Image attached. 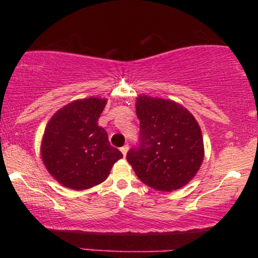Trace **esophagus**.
Wrapping results in <instances>:
<instances>
[{
  "instance_id": "1",
  "label": "esophagus",
  "mask_w": 258,
  "mask_h": 258,
  "mask_svg": "<svg viewBox=\"0 0 258 258\" xmlns=\"http://www.w3.org/2000/svg\"><path fill=\"white\" fill-rule=\"evenodd\" d=\"M128 149H129V146H128V144H125L124 147H122V148H121V151H122L123 156H125L126 153H128Z\"/></svg>"
}]
</instances>
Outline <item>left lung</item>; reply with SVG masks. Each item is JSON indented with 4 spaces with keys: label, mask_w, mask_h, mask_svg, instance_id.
<instances>
[{
    "label": "left lung",
    "mask_w": 258,
    "mask_h": 258,
    "mask_svg": "<svg viewBox=\"0 0 258 258\" xmlns=\"http://www.w3.org/2000/svg\"><path fill=\"white\" fill-rule=\"evenodd\" d=\"M140 144L126 160L144 184L160 191L191 181L204 157L203 137L195 117L174 101L140 95L136 98Z\"/></svg>",
    "instance_id": "left-lung-1"
}]
</instances>
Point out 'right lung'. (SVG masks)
Returning a JSON list of instances; mask_svg holds the SVG:
<instances>
[{
	"label": "right lung",
	"mask_w": 258,
	"mask_h": 258,
	"mask_svg": "<svg viewBox=\"0 0 258 258\" xmlns=\"http://www.w3.org/2000/svg\"><path fill=\"white\" fill-rule=\"evenodd\" d=\"M105 98L73 101L59 109L45 126L41 143L43 163L58 183L74 190L93 188L105 181L123 155L110 146L98 126Z\"/></svg>",
	"instance_id": "add662e5"
}]
</instances>
